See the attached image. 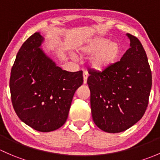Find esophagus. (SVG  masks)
Returning a JSON list of instances; mask_svg holds the SVG:
<instances>
[{
    "instance_id": "esophagus-1",
    "label": "esophagus",
    "mask_w": 160,
    "mask_h": 160,
    "mask_svg": "<svg viewBox=\"0 0 160 160\" xmlns=\"http://www.w3.org/2000/svg\"><path fill=\"white\" fill-rule=\"evenodd\" d=\"M88 73H87V72H83V82H84V84L87 83V79H88Z\"/></svg>"
}]
</instances>
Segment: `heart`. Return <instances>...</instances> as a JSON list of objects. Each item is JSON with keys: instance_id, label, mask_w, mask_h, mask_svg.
Segmentation results:
<instances>
[{"instance_id": "1", "label": "heart", "mask_w": 160, "mask_h": 160, "mask_svg": "<svg viewBox=\"0 0 160 160\" xmlns=\"http://www.w3.org/2000/svg\"><path fill=\"white\" fill-rule=\"evenodd\" d=\"M120 52L121 47L118 42H109L108 39L101 37L90 39L79 48L81 55H92L90 65L96 71L105 70L112 65L119 56Z\"/></svg>"}]
</instances>
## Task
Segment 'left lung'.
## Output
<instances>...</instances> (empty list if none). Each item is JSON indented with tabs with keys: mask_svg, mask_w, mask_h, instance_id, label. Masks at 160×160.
<instances>
[{
	"mask_svg": "<svg viewBox=\"0 0 160 160\" xmlns=\"http://www.w3.org/2000/svg\"><path fill=\"white\" fill-rule=\"evenodd\" d=\"M130 48L119 62L102 72L90 71L92 116L100 129L121 132L144 115L152 88V72L139 39L126 34Z\"/></svg>",
	"mask_w": 160,
	"mask_h": 160,
	"instance_id": "8db88e82",
	"label": "left lung"
}]
</instances>
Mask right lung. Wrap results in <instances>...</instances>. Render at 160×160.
Wrapping results in <instances>:
<instances>
[{
	"label": "right lung",
	"mask_w": 160,
	"mask_h": 160,
	"mask_svg": "<svg viewBox=\"0 0 160 160\" xmlns=\"http://www.w3.org/2000/svg\"><path fill=\"white\" fill-rule=\"evenodd\" d=\"M44 38L34 33L22 44L10 78L11 102L20 119L42 132L62 127L74 94L83 83L82 71L57 66L41 48Z\"/></svg>",
	"instance_id": "right-lung-1"
}]
</instances>
